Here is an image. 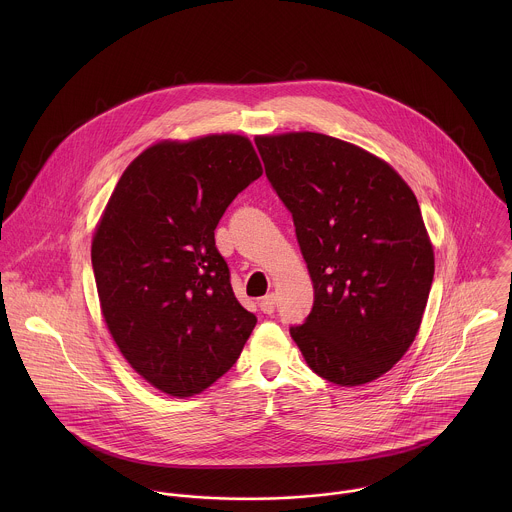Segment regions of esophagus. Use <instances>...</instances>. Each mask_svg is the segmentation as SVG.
Here are the masks:
<instances>
[{
	"instance_id": "esophagus-1",
	"label": "esophagus",
	"mask_w": 512,
	"mask_h": 512,
	"mask_svg": "<svg viewBox=\"0 0 512 512\" xmlns=\"http://www.w3.org/2000/svg\"><path fill=\"white\" fill-rule=\"evenodd\" d=\"M260 309H262L264 313L272 315V313H274V309H276V295H274V293H268L266 297H262V301H260Z\"/></svg>"
}]
</instances>
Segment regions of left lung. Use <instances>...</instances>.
<instances>
[{
    "mask_svg": "<svg viewBox=\"0 0 512 512\" xmlns=\"http://www.w3.org/2000/svg\"><path fill=\"white\" fill-rule=\"evenodd\" d=\"M254 142L315 290L303 325L290 327L295 345L333 384L376 380L414 343L434 280L416 195L386 161L325 134Z\"/></svg>",
    "mask_w": 512,
    "mask_h": 512,
    "instance_id": "8db88e82",
    "label": "left lung"
}]
</instances>
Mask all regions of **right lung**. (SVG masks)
<instances>
[{
  "instance_id": "1",
  "label": "right lung",
  "mask_w": 512,
  "mask_h": 512,
  "mask_svg": "<svg viewBox=\"0 0 512 512\" xmlns=\"http://www.w3.org/2000/svg\"><path fill=\"white\" fill-rule=\"evenodd\" d=\"M260 175L244 136L159 142L128 165L96 226L92 268L108 331L169 396L209 388L256 325L234 297L215 228Z\"/></svg>"
}]
</instances>
